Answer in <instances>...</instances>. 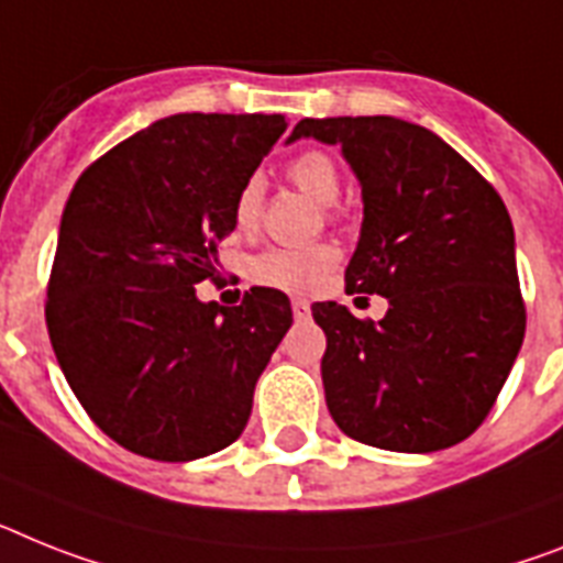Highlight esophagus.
Listing matches in <instances>:
<instances>
[{
    "instance_id": "esophagus-1",
    "label": "esophagus",
    "mask_w": 563,
    "mask_h": 563,
    "mask_svg": "<svg viewBox=\"0 0 563 563\" xmlns=\"http://www.w3.org/2000/svg\"><path fill=\"white\" fill-rule=\"evenodd\" d=\"M291 311H295V320H309L311 306L306 303V300H300V297H297V300H291Z\"/></svg>"
}]
</instances>
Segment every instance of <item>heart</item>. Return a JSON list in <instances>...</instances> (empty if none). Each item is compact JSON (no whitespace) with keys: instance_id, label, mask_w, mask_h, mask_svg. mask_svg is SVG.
Returning <instances> with one entry per match:
<instances>
[{"instance_id":"1","label":"heart","mask_w":563,"mask_h":563,"mask_svg":"<svg viewBox=\"0 0 563 563\" xmlns=\"http://www.w3.org/2000/svg\"><path fill=\"white\" fill-rule=\"evenodd\" d=\"M289 179L300 191L314 197L323 206H332L340 194V172L325 151L309 148L300 151L286 168ZM260 214H263V183L257 177L245 179L240 186L234 206H231V220L240 234L257 229ZM340 249L332 243H314L303 245V249H289V245H274L260 252L249 266L252 280L260 286L280 291H311L318 289L320 283L325 280V274L338 266Z\"/></svg>"}]
</instances>
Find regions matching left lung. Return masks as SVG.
<instances>
[{
  "instance_id": "1",
  "label": "left lung",
  "mask_w": 563,
  "mask_h": 563,
  "mask_svg": "<svg viewBox=\"0 0 563 563\" xmlns=\"http://www.w3.org/2000/svg\"><path fill=\"white\" fill-rule=\"evenodd\" d=\"M340 145L363 188L349 295L389 300L384 320L314 303L325 406L349 438L434 452L489 415L527 329L512 220L452 145L395 117L300 120L289 140Z\"/></svg>"
}]
</instances>
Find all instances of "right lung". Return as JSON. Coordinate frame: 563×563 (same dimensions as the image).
<instances>
[{
	"label": "right lung",
	"mask_w": 563,
	"mask_h": 563,
	"mask_svg": "<svg viewBox=\"0 0 563 563\" xmlns=\"http://www.w3.org/2000/svg\"><path fill=\"white\" fill-rule=\"evenodd\" d=\"M283 131V113L165 117L93 159L65 202L51 346L88 418L134 455L206 457L252 415L289 297L254 286L217 306L194 286L220 280L234 197Z\"/></svg>",
	"instance_id": "obj_1"
}]
</instances>
